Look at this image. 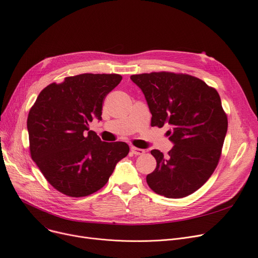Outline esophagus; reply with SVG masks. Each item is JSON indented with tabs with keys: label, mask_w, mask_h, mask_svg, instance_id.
Instances as JSON below:
<instances>
[{
	"label": "esophagus",
	"mask_w": 258,
	"mask_h": 258,
	"mask_svg": "<svg viewBox=\"0 0 258 258\" xmlns=\"http://www.w3.org/2000/svg\"><path fill=\"white\" fill-rule=\"evenodd\" d=\"M131 151L135 156H140V155H143L145 153V151L142 150V148H138V147H135V146L131 147Z\"/></svg>",
	"instance_id": "obj_1"
}]
</instances>
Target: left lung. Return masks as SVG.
Masks as SVG:
<instances>
[{
  "label": "left lung",
  "mask_w": 258,
  "mask_h": 258,
  "mask_svg": "<svg viewBox=\"0 0 258 258\" xmlns=\"http://www.w3.org/2000/svg\"><path fill=\"white\" fill-rule=\"evenodd\" d=\"M152 113V126L170 125L174 144L167 156L151 154L156 169L146 182L156 194L181 199L197 191L218 166L228 119L220 95L204 81L188 74L153 72L132 75Z\"/></svg>",
  "instance_id": "obj_1"
}]
</instances>
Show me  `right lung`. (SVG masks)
Instances as JSON below:
<instances>
[{"mask_svg":"<svg viewBox=\"0 0 258 258\" xmlns=\"http://www.w3.org/2000/svg\"><path fill=\"white\" fill-rule=\"evenodd\" d=\"M122 79L119 74H80L47 86L29 111L27 128L32 160L59 192L87 197L108 181L127 156L125 142H103L89 130L101 120L102 102Z\"/></svg>","mask_w":258,"mask_h":258,"instance_id":"right-lung-1","label":"right lung"}]
</instances>
